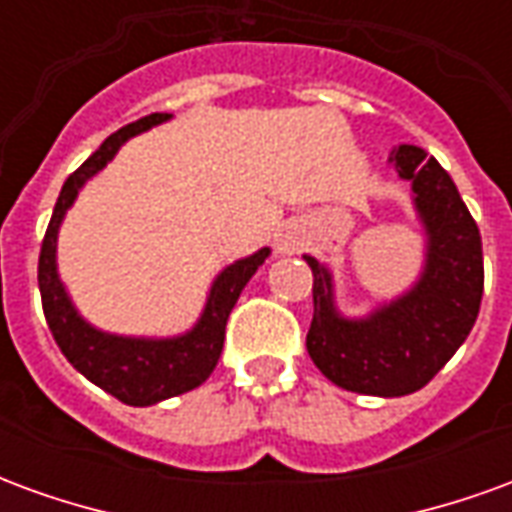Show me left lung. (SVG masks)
Listing matches in <instances>:
<instances>
[{"label":"left lung","mask_w":512,"mask_h":512,"mask_svg":"<svg viewBox=\"0 0 512 512\" xmlns=\"http://www.w3.org/2000/svg\"><path fill=\"white\" fill-rule=\"evenodd\" d=\"M389 161L411 180L428 235L414 288L365 318H345L334 304L332 271L304 255L315 301L312 362L332 384L376 397L411 395L428 384L469 337L483 299V241L450 175L417 145L395 147Z\"/></svg>","instance_id":"obj_1"}]
</instances>
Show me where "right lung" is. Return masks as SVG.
Wrapping results in <instances>:
<instances>
[{
	"mask_svg": "<svg viewBox=\"0 0 512 512\" xmlns=\"http://www.w3.org/2000/svg\"><path fill=\"white\" fill-rule=\"evenodd\" d=\"M164 120H169V115H147L136 123H128L112 136H106L104 145L65 180L54 213H51L38 260L43 312H46V323H49L60 351L87 381H93L95 386H101L104 392L115 395L128 406H153L167 397L189 392L211 376L219 356H222L224 326H227L235 301L246 288V282L252 279V274L271 255V249L263 246L255 255L235 260L233 266L224 268L222 274L213 279L200 321L178 337L109 334L95 329L93 323H87L79 315L68 290L62 285L60 271H57V235H60L62 219L73 200L79 197L84 183L98 175L131 136L142 134Z\"/></svg>",
	"mask_w": 512,
	"mask_h": 512,
	"instance_id": "obj_1",
	"label": "right lung"
}]
</instances>
